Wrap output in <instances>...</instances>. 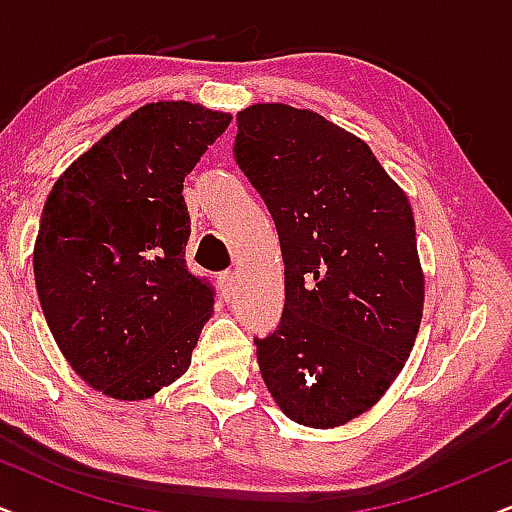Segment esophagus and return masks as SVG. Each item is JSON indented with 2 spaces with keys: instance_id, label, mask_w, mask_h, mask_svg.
<instances>
[{
  "instance_id": "obj_1",
  "label": "esophagus",
  "mask_w": 512,
  "mask_h": 512,
  "mask_svg": "<svg viewBox=\"0 0 512 512\" xmlns=\"http://www.w3.org/2000/svg\"><path fill=\"white\" fill-rule=\"evenodd\" d=\"M219 286H222V293H224L226 297L236 295L238 283H236V274H234V271H224V274L219 276Z\"/></svg>"
}]
</instances>
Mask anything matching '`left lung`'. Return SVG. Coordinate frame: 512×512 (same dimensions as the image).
<instances>
[{
  "instance_id": "1",
  "label": "left lung",
  "mask_w": 512,
  "mask_h": 512,
  "mask_svg": "<svg viewBox=\"0 0 512 512\" xmlns=\"http://www.w3.org/2000/svg\"><path fill=\"white\" fill-rule=\"evenodd\" d=\"M236 163L274 217L286 304L255 340L264 385L328 430L378 404L409 359L425 276L409 198L352 132L288 103L238 113Z\"/></svg>"
}]
</instances>
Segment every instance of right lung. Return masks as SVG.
<instances>
[{"label": "right lung", "mask_w": 512, "mask_h": 512, "mask_svg": "<svg viewBox=\"0 0 512 512\" xmlns=\"http://www.w3.org/2000/svg\"><path fill=\"white\" fill-rule=\"evenodd\" d=\"M231 113L146 103L56 179L32 267L44 319L73 371L120 401H144L191 366L215 309L186 269L184 177Z\"/></svg>", "instance_id": "right-lung-1"}]
</instances>
